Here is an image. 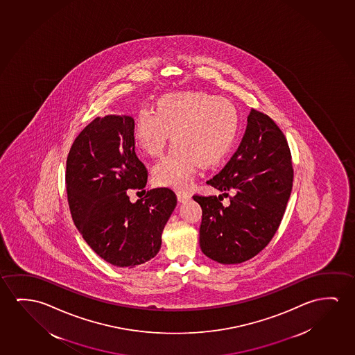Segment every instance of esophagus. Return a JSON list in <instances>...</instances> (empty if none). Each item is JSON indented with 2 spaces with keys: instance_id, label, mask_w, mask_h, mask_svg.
<instances>
[{
  "instance_id": "1",
  "label": "esophagus",
  "mask_w": 355,
  "mask_h": 355,
  "mask_svg": "<svg viewBox=\"0 0 355 355\" xmlns=\"http://www.w3.org/2000/svg\"><path fill=\"white\" fill-rule=\"evenodd\" d=\"M191 198V194H188V193H185V191H177V199L180 202H184V201L188 200Z\"/></svg>"
}]
</instances>
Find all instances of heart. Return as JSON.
Returning <instances> with one entry per match:
<instances>
[{
    "instance_id": "heart-1",
    "label": "heart",
    "mask_w": 355,
    "mask_h": 355,
    "mask_svg": "<svg viewBox=\"0 0 355 355\" xmlns=\"http://www.w3.org/2000/svg\"><path fill=\"white\" fill-rule=\"evenodd\" d=\"M239 128L234 103L202 92L166 94L156 108H139L134 119L133 138L139 149L151 157L168 154L155 164L154 180L175 189L189 188L196 170L216 166L232 146Z\"/></svg>"
}]
</instances>
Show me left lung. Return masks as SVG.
<instances>
[{
	"label": "left lung",
	"mask_w": 355,
	"mask_h": 355,
	"mask_svg": "<svg viewBox=\"0 0 355 355\" xmlns=\"http://www.w3.org/2000/svg\"><path fill=\"white\" fill-rule=\"evenodd\" d=\"M287 139L268 114L252 108L242 143L206 183L223 194L194 196L202 210L200 248L220 263H241L271 242L293 187ZM230 205L221 204L223 196Z\"/></svg>",
	"instance_id": "1"
}]
</instances>
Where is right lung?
<instances>
[{
  "instance_id": "1",
  "label": "right lung",
  "mask_w": 355,
  "mask_h": 355,
  "mask_svg": "<svg viewBox=\"0 0 355 355\" xmlns=\"http://www.w3.org/2000/svg\"><path fill=\"white\" fill-rule=\"evenodd\" d=\"M134 119L96 117L73 141L66 188L73 222L87 245L117 268H135L159 252L161 234L177 205L168 188L130 202L128 189H144L148 170L135 154Z\"/></svg>"
}]
</instances>
